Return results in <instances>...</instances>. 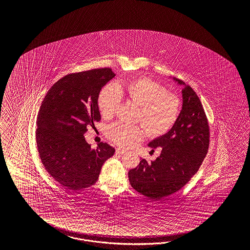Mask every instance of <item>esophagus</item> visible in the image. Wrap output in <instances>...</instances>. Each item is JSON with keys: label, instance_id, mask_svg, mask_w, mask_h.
Returning <instances> with one entry per match:
<instances>
[{"label": "esophagus", "instance_id": "esophagus-1", "mask_svg": "<svg viewBox=\"0 0 250 250\" xmlns=\"http://www.w3.org/2000/svg\"><path fill=\"white\" fill-rule=\"evenodd\" d=\"M116 154H118V155H123V154H125V149H122V148H116Z\"/></svg>", "mask_w": 250, "mask_h": 250}]
</instances>
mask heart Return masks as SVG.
I'll list each match as a JSON object with an SVG mask.
<instances>
[{"label":"heart","mask_w":250,"mask_h":250,"mask_svg":"<svg viewBox=\"0 0 250 250\" xmlns=\"http://www.w3.org/2000/svg\"><path fill=\"white\" fill-rule=\"evenodd\" d=\"M120 96L139 106L137 120L143 124L147 134L153 137L167 134L174 126L181 113V101L177 95L167 91L161 84L149 78L139 77L122 85L108 84L101 91L98 106L104 118L114 116ZM144 136V127L141 125L117 122L106 130V136L122 147H128Z\"/></svg>","instance_id":"1"}]
</instances>
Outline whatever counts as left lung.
<instances>
[{
    "instance_id": "left-lung-1",
    "label": "left lung",
    "mask_w": 250,
    "mask_h": 250,
    "mask_svg": "<svg viewBox=\"0 0 250 250\" xmlns=\"http://www.w3.org/2000/svg\"><path fill=\"white\" fill-rule=\"evenodd\" d=\"M176 81L184 85L181 80ZM182 99L174 126L148 145L152 148L161 147L160 156L150 163L141 159L138 166L129 170L131 186L153 200L182 189L198 171L208 152L210 129L202 103L190 86L182 89Z\"/></svg>"
}]
</instances>
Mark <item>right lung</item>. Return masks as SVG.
<instances>
[{
	"mask_svg": "<svg viewBox=\"0 0 250 250\" xmlns=\"http://www.w3.org/2000/svg\"><path fill=\"white\" fill-rule=\"evenodd\" d=\"M115 74L110 68L69 73L48 90L37 118L36 141L45 170L65 189H84L98 180L114 148L99 143L96 149L83 135L101 120L100 91Z\"/></svg>",
	"mask_w": 250,
	"mask_h": 250,
	"instance_id": "1",
	"label": "right lung"
}]
</instances>
